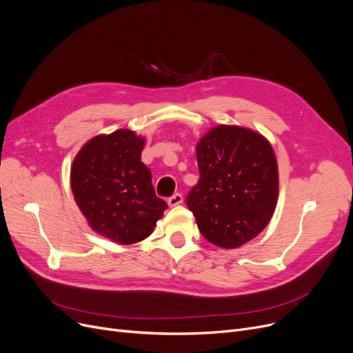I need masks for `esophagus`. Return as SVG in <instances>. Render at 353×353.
<instances>
[{
  "mask_svg": "<svg viewBox=\"0 0 353 353\" xmlns=\"http://www.w3.org/2000/svg\"><path fill=\"white\" fill-rule=\"evenodd\" d=\"M167 203H168V206H172V208L177 206V205L183 203V196L180 193H174L172 197H168Z\"/></svg>",
  "mask_w": 353,
  "mask_h": 353,
  "instance_id": "obj_1",
  "label": "esophagus"
}]
</instances>
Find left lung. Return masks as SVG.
<instances>
[{
    "label": "left lung",
    "instance_id": "obj_1",
    "mask_svg": "<svg viewBox=\"0 0 353 353\" xmlns=\"http://www.w3.org/2000/svg\"><path fill=\"white\" fill-rule=\"evenodd\" d=\"M196 159L201 179L186 203L202 235L232 250L261 234L279 199L277 159L265 137L218 125L197 143Z\"/></svg>",
    "mask_w": 353,
    "mask_h": 353
}]
</instances>
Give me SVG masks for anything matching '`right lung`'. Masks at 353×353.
Returning a JSON list of instances; mask_svg holds the SVG:
<instances>
[{
  "label": "right lung",
  "instance_id": "add662e5",
  "mask_svg": "<svg viewBox=\"0 0 353 353\" xmlns=\"http://www.w3.org/2000/svg\"><path fill=\"white\" fill-rule=\"evenodd\" d=\"M143 137L117 130L90 139L70 167L74 202L89 226L115 243L131 245L154 231L167 209L141 161Z\"/></svg>",
  "mask_w": 353,
  "mask_h": 353
}]
</instances>
